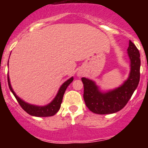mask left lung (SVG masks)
Segmentation results:
<instances>
[{
	"instance_id": "1",
	"label": "left lung",
	"mask_w": 148,
	"mask_h": 148,
	"mask_svg": "<svg viewBox=\"0 0 148 148\" xmlns=\"http://www.w3.org/2000/svg\"><path fill=\"white\" fill-rule=\"evenodd\" d=\"M127 53L130 59V75L121 87L103 93L92 81L82 78L84 100L90 111L96 114H110L124 108L138 87L140 79V53L135 44L130 40Z\"/></svg>"
}]
</instances>
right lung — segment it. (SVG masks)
<instances>
[{"label": "right lung", "mask_w": 148, "mask_h": 148, "mask_svg": "<svg viewBox=\"0 0 148 148\" xmlns=\"http://www.w3.org/2000/svg\"><path fill=\"white\" fill-rule=\"evenodd\" d=\"M7 79H8V84H9V87H10V90L13 93V95H15V99H17L18 102L19 103L20 106L23 108V110H25L27 113H29L31 116H37V117H47V116H54L58 110H59L60 108H61V104L62 102L63 96L65 92V90L67 88V87L70 85V84L73 81V78H70L69 80L65 82L63 84L61 87H60L58 92L54 100L49 104L48 105L44 106V107H38V106L32 105V104H27L25 101H22L19 97H18L15 92L13 91L12 88L10 84V78H9V75H7Z\"/></svg>", "instance_id": "obj_1"}]
</instances>
